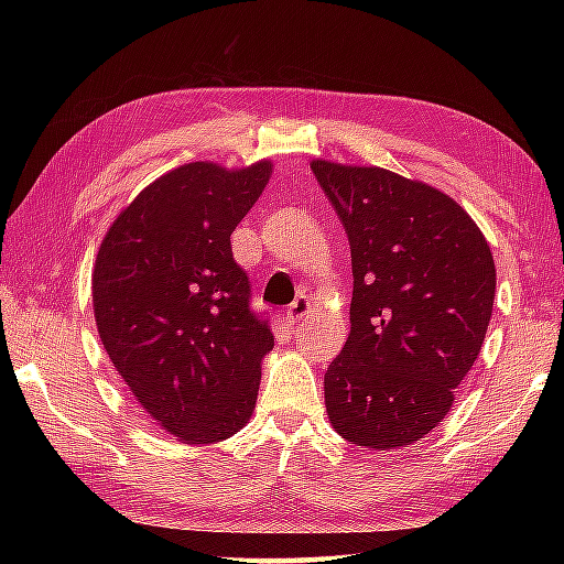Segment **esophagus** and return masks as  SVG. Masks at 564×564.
Masks as SVG:
<instances>
[{
  "instance_id": "1",
  "label": "esophagus",
  "mask_w": 564,
  "mask_h": 564,
  "mask_svg": "<svg viewBox=\"0 0 564 564\" xmlns=\"http://www.w3.org/2000/svg\"><path fill=\"white\" fill-rule=\"evenodd\" d=\"M307 313H310V303L305 297H297V301H293L291 307L285 310V322H289V325H297V322L307 317Z\"/></svg>"
}]
</instances>
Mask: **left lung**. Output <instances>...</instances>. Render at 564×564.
<instances>
[{
	"instance_id": "1",
	"label": "left lung",
	"mask_w": 564,
	"mask_h": 564,
	"mask_svg": "<svg viewBox=\"0 0 564 564\" xmlns=\"http://www.w3.org/2000/svg\"><path fill=\"white\" fill-rule=\"evenodd\" d=\"M349 237L351 334L325 373L339 436L388 451L424 438L453 404L492 317L497 271L458 203L378 166L313 162Z\"/></svg>"
}]
</instances>
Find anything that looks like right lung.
<instances>
[{
	"label": "right lung",
	"mask_w": 564,
	"mask_h": 564,
	"mask_svg": "<svg viewBox=\"0 0 564 564\" xmlns=\"http://www.w3.org/2000/svg\"><path fill=\"white\" fill-rule=\"evenodd\" d=\"M269 176V162L178 166L140 191L99 249L91 295L104 349L145 412L184 443L223 441L254 412L273 334L251 307L230 235Z\"/></svg>",
	"instance_id": "1"
}]
</instances>
